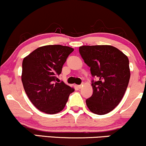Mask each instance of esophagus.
I'll list each match as a JSON object with an SVG mask.
<instances>
[{
	"mask_svg": "<svg viewBox=\"0 0 146 146\" xmlns=\"http://www.w3.org/2000/svg\"><path fill=\"white\" fill-rule=\"evenodd\" d=\"M82 86H83V84H81V85H78V86H77V88H79V89H80V88H81V87Z\"/></svg>",
	"mask_w": 146,
	"mask_h": 146,
	"instance_id": "34e87169",
	"label": "esophagus"
}]
</instances>
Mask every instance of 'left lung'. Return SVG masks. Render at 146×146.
I'll list each match as a JSON object with an SVG mask.
<instances>
[{
	"label": "left lung",
	"instance_id": "8db88e82",
	"mask_svg": "<svg viewBox=\"0 0 146 146\" xmlns=\"http://www.w3.org/2000/svg\"><path fill=\"white\" fill-rule=\"evenodd\" d=\"M79 52L96 78L92 81L93 94L86 99L87 106L94 114H107L119 105L128 86V58L112 45H83Z\"/></svg>",
	"mask_w": 146,
	"mask_h": 146
}]
</instances>
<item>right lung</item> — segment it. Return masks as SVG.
Here are the masks:
<instances>
[{
	"mask_svg": "<svg viewBox=\"0 0 146 146\" xmlns=\"http://www.w3.org/2000/svg\"><path fill=\"white\" fill-rule=\"evenodd\" d=\"M74 49L60 45H45L25 57L22 64L23 85L25 93L38 110L46 114L60 112L74 91L58 81L63 65Z\"/></svg>",
	"mask_w": 146,
	"mask_h": 146,
	"instance_id": "1",
	"label": "right lung"
}]
</instances>
